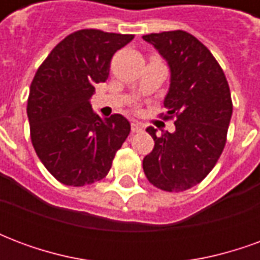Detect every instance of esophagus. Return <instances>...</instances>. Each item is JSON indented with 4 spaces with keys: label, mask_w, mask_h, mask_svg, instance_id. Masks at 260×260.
<instances>
[{
    "label": "esophagus",
    "mask_w": 260,
    "mask_h": 260,
    "mask_svg": "<svg viewBox=\"0 0 260 260\" xmlns=\"http://www.w3.org/2000/svg\"><path fill=\"white\" fill-rule=\"evenodd\" d=\"M131 129H132V132H141V131L143 129V125H142L141 122H138V121H132Z\"/></svg>",
    "instance_id": "esophagus-1"
}]
</instances>
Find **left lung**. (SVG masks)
<instances>
[{
  "mask_svg": "<svg viewBox=\"0 0 260 260\" xmlns=\"http://www.w3.org/2000/svg\"><path fill=\"white\" fill-rule=\"evenodd\" d=\"M169 62L170 89L164 99V119L175 118V131L158 136L143 158L150 184L167 192H181L199 184L217 163L227 141L233 102L229 82L213 54L184 30L143 36Z\"/></svg>",
  "mask_w": 260,
  "mask_h": 260,
  "instance_id": "8db88e82",
  "label": "left lung"
}]
</instances>
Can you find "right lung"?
Listing matches in <instances>:
<instances>
[{"label": "right lung", "instance_id": "add662e5", "mask_svg": "<svg viewBox=\"0 0 260 260\" xmlns=\"http://www.w3.org/2000/svg\"><path fill=\"white\" fill-rule=\"evenodd\" d=\"M134 35L97 29L74 31L37 69L27 99L30 139L55 180L83 186L103 180L131 132L121 114L100 118L91 108L96 83L106 82L117 50Z\"/></svg>", "mask_w": 260, "mask_h": 260}]
</instances>
